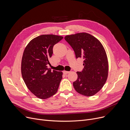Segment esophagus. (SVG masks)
I'll use <instances>...</instances> for the list:
<instances>
[{
  "instance_id": "34e87169",
  "label": "esophagus",
  "mask_w": 130,
  "mask_h": 130,
  "mask_svg": "<svg viewBox=\"0 0 130 130\" xmlns=\"http://www.w3.org/2000/svg\"><path fill=\"white\" fill-rule=\"evenodd\" d=\"M69 73H70L69 71H63V73H64V74H67Z\"/></svg>"
}]
</instances>
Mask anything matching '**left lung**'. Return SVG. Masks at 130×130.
Returning <instances> with one entry per match:
<instances>
[{
  "label": "left lung",
  "instance_id": "obj_1",
  "mask_svg": "<svg viewBox=\"0 0 130 130\" xmlns=\"http://www.w3.org/2000/svg\"><path fill=\"white\" fill-rule=\"evenodd\" d=\"M65 39L72 47L76 58L84 59V69L77 72V79L73 82L75 90L84 96H93L103 87L108 76L104 47L97 38L86 32L67 35Z\"/></svg>",
  "mask_w": 130,
  "mask_h": 130
}]
</instances>
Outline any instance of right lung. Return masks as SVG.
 <instances>
[{"label": "right lung", "instance_id": "obj_1", "mask_svg": "<svg viewBox=\"0 0 130 130\" xmlns=\"http://www.w3.org/2000/svg\"><path fill=\"white\" fill-rule=\"evenodd\" d=\"M63 38L55 35H42L32 39L24 50L22 60V77L35 96L46 99L56 94L62 79V72L48 69L54 46Z\"/></svg>", "mask_w": 130, "mask_h": 130}]
</instances>
